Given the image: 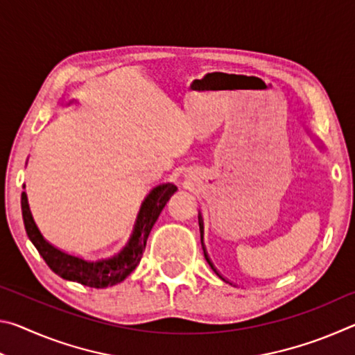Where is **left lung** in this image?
<instances>
[{
    "instance_id": "left-lung-1",
    "label": "left lung",
    "mask_w": 355,
    "mask_h": 355,
    "mask_svg": "<svg viewBox=\"0 0 355 355\" xmlns=\"http://www.w3.org/2000/svg\"><path fill=\"white\" fill-rule=\"evenodd\" d=\"M199 225H200V232H202V218H200V214H199ZM202 245H203V241H202ZM203 254H205V260L208 261V264H209V266H211V269H213V271L216 272V274H218L219 275V277L220 279H224V277H222V275L218 272V271H216V268H214V264L211 263V260H209V257H208V254H207V250H205V248H203Z\"/></svg>"
}]
</instances>
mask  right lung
<instances>
[{"instance_id":"obj_1","label":"right lung","mask_w":355,"mask_h":355,"mask_svg":"<svg viewBox=\"0 0 355 355\" xmlns=\"http://www.w3.org/2000/svg\"><path fill=\"white\" fill-rule=\"evenodd\" d=\"M177 186L173 183H163L150 191V194L142 202L139 214H137L133 233L128 243L116 254L100 258H84L55 248L42 236L37 225L29 211L26 192H21V214L28 238L39 250L40 257L50 266L53 272L65 280L78 282V284L91 288H106L117 285L135 271L139 264L144 250H146L147 238L155 225L159 213L169 202Z\"/></svg>"}]
</instances>
